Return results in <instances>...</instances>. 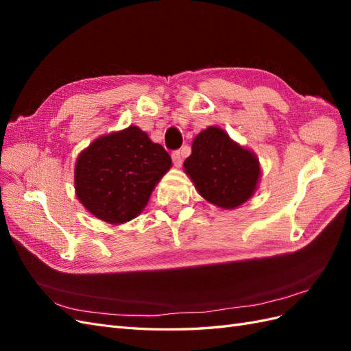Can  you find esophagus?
I'll list each match as a JSON object with an SVG mask.
<instances>
[{"mask_svg": "<svg viewBox=\"0 0 351 351\" xmlns=\"http://www.w3.org/2000/svg\"><path fill=\"white\" fill-rule=\"evenodd\" d=\"M183 156H184V151L182 149V151H176V152H173V162H174V165L178 168V167H182V164H183Z\"/></svg>", "mask_w": 351, "mask_h": 351, "instance_id": "1", "label": "esophagus"}]
</instances>
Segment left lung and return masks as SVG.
Here are the masks:
<instances>
[{"mask_svg":"<svg viewBox=\"0 0 351 351\" xmlns=\"http://www.w3.org/2000/svg\"><path fill=\"white\" fill-rule=\"evenodd\" d=\"M183 167L199 195L221 209L246 204L262 176L256 154L217 125H209L195 137L192 155Z\"/></svg>","mask_w":351,"mask_h":351,"instance_id":"left-lung-1","label":"left lung"}]
</instances>
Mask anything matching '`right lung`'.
I'll use <instances>...</instances> for the list:
<instances>
[{
	"label": "right lung",
	"mask_w": 351,
	"mask_h": 351,
	"mask_svg": "<svg viewBox=\"0 0 351 351\" xmlns=\"http://www.w3.org/2000/svg\"><path fill=\"white\" fill-rule=\"evenodd\" d=\"M171 156L137 125L99 136L79 154L74 189L90 214L112 226L129 222L171 168Z\"/></svg>",
	"instance_id": "add662e5"
}]
</instances>
